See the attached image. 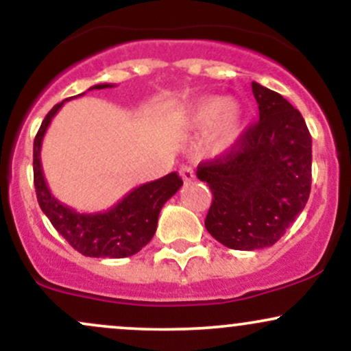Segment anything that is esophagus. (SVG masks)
<instances>
[{
	"label": "esophagus",
	"instance_id": "esophagus-1",
	"mask_svg": "<svg viewBox=\"0 0 351 351\" xmlns=\"http://www.w3.org/2000/svg\"><path fill=\"white\" fill-rule=\"evenodd\" d=\"M180 175H181V178H183L184 183L195 180V170H193L191 167H188V165H183V167L180 168Z\"/></svg>",
	"mask_w": 351,
	"mask_h": 351
}]
</instances>
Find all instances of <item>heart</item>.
<instances>
[{
    "label": "heart",
    "mask_w": 351,
    "mask_h": 351,
    "mask_svg": "<svg viewBox=\"0 0 351 351\" xmlns=\"http://www.w3.org/2000/svg\"><path fill=\"white\" fill-rule=\"evenodd\" d=\"M186 125L193 130H204V145L211 153H226L234 147L244 127V110L236 100L203 97L189 107Z\"/></svg>",
    "instance_id": "b5f03b06"
}]
</instances>
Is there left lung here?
Instances as JSON below:
<instances>
[{"label": "left lung", "instance_id": "obj_1", "mask_svg": "<svg viewBox=\"0 0 351 351\" xmlns=\"http://www.w3.org/2000/svg\"><path fill=\"white\" fill-rule=\"evenodd\" d=\"M252 94L259 120L196 171L213 193L204 226L236 251L276 244L307 204L312 183V136L304 117L261 84L252 82Z\"/></svg>", "mask_w": 351, "mask_h": 351}]
</instances>
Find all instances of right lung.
Masks as SVG:
<instances>
[{
    "label": "right lung",
    "instance_id": "obj_1",
    "mask_svg": "<svg viewBox=\"0 0 351 351\" xmlns=\"http://www.w3.org/2000/svg\"><path fill=\"white\" fill-rule=\"evenodd\" d=\"M107 87L114 86L97 84L88 90ZM66 100L51 108L34 138V188L39 206L44 215L49 217L59 234L82 256L112 257V259L134 256L152 241L163 204L178 191L183 180L176 171L168 173L163 178L134 188L115 206L104 213H77L67 204L60 203L58 198H54L44 180L41 145L52 117L58 114Z\"/></svg>",
    "mask_w": 351,
    "mask_h": 351
}]
</instances>
